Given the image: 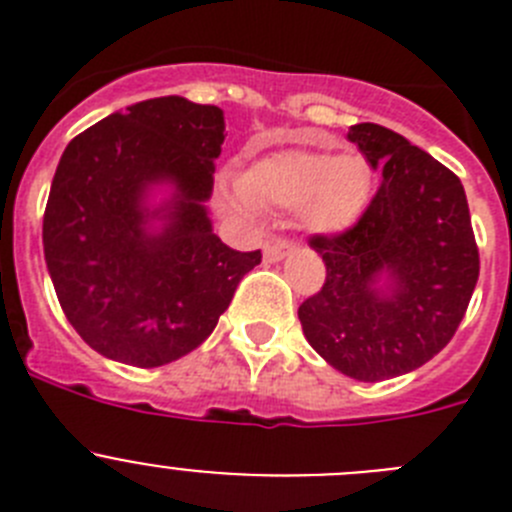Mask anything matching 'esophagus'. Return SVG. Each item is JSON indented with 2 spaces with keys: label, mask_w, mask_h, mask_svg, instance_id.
I'll return each instance as SVG.
<instances>
[{
  "label": "esophagus",
  "mask_w": 512,
  "mask_h": 512,
  "mask_svg": "<svg viewBox=\"0 0 512 512\" xmlns=\"http://www.w3.org/2000/svg\"><path fill=\"white\" fill-rule=\"evenodd\" d=\"M292 251H295V243H292V241L271 243V246L264 248V261L274 264V261H282L284 256H289V253H292Z\"/></svg>",
  "instance_id": "obj_1"
}]
</instances>
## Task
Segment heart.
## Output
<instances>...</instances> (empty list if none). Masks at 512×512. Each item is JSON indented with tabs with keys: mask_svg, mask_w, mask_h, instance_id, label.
Returning <instances> with one entry per match:
<instances>
[{
	"mask_svg": "<svg viewBox=\"0 0 512 512\" xmlns=\"http://www.w3.org/2000/svg\"><path fill=\"white\" fill-rule=\"evenodd\" d=\"M372 200V169L359 153L277 151L256 158L235 184H217V205L230 217L253 220L256 205H302V225L312 235H341L359 223Z\"/></svg>",
	"mask_w": 512,
	"mask_h": 512,
	"instance_id": "b5f03b06",
	"label": "heart"
}]
</instances>
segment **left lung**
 <instances>
[{"label":"left lung","mask_w":512,"mask_h":512,"mask_svg":"<svg viewBox=\"0 0 512 512\" xmlns=\"http://www.w3.org/2000/svg\"><path fill=\"white\" fill-rule=\"evenodd\" d=\"M382 174L372 205L341 235H315L325 284L297 310L307 343L359 382L408 374L454 338L479 277L459 176L374 122L348 128Z\"/></svg>","instance_id":"8db88e82"}]
</instances>
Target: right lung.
Segmentation results:
<instances>
[{
  "instance_id": "right-lung-1",
  "label": "right lung",
  "mask_w": 512,
  "mask_h": 512,
  "mask_svg": "<svg viewBox=\"0 0 512 512\" xmlns=\"http://www.w3.org/2000/svg\"><path fill=\"white\" fill-rule=\"evenodd\" d=\"M220 107L156 97L71 140L53 176L43 251L58 302L97 354L153 369L200 346L261 251L212 233Z\"/></svg>"
}]
</instances>
